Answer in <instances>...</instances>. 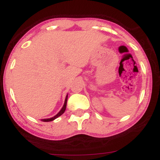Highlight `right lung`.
I'll list each match as a JSON object with an SVG mask.
<instances>
[{
    "label": "right lung",
    "mask_w": 160,
    "mask_h": 160,
    "mask_svg": "<svg viewBox=\"0 0 160 160\" xmlns=\"http://www.w3.org/2000/svg\"><path fill=\"white\" fill-rule=\"evenodd\" d=\"M67 98H68V94L67 95V97H66V99H65V102H64V104L63 106H62V109H61L60 111H59V113H58L56 115H55L54 117L52 118H46V119H42V122H52V121L55 120L56 118H57L58 117H59L60 115H62V114H63L64 112H65L66 111V108H67Z\"/></svg>",
    "instance_id": "obj_1"
}]
</instances>
